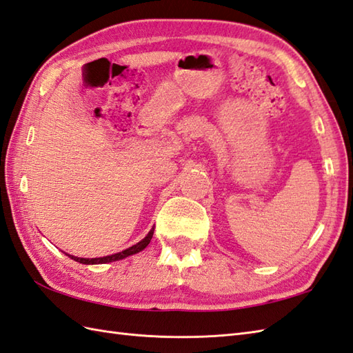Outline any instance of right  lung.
I'll return each mask as SVG.
<instances>
[{"mask_svg":"<svg viewBox=\"0 0 353 353\" xmlns=\"http://www.w3.org/2000/svg\"><path fill=\"white\" fill-rule=\"evenodd\" d=\"M153 230L154 228H152V230L149 232V234H147L144 239L141 242H138L137 245H132V247L121 251V252H117V254H112V256H106V257H99V259H81V257H75V256H69L70 259H73L75 261H79V263L83 265H97V263H110V261H116V260H121L125 259L128 256H132V254H137L139 251H143L147 245L150 243L152 237H153Z\"/></svg>","mask_w":353,"mask_h":353,"instance_id":"obj_1","label":"right lung"}]
</instances>
